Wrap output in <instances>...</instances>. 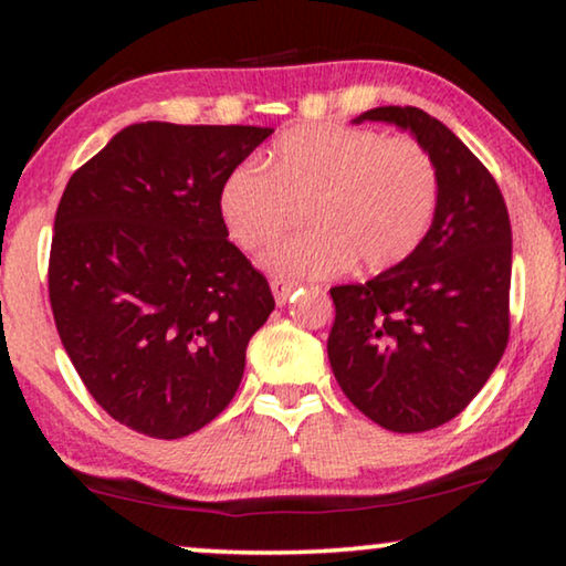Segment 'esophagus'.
Instances as JSON below:
<instances>
[{"mask_svg":"<svg viewBox=\"0 0 566 566\" xmlns=\"http://www.w3.org/2000/svg\"><path fill=\"white\" fill-rule=\"evenodd\" d=\"M270 289H273V296H275V304L283 306L285 301L291 298V293L298 289L296 281H283V277H275L273 283H270Z\"/></svg>","mask_w":566,"mask_h":566,"instance_id":"esophagus-1","label":"esophagus"}]
</instances>
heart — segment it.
Listing matches in <instances>:
<instances>
[{"label": "heart", "mask_w": 566, "mask_h": 566, "mask_svg": "<svg viewBox=\"0 0 566 566\" xmlns=\"http://www.w3.org/2000/svg\"><path fill=\"white\" fill-rule=\"evenodd\" d=\"M304 206L312 229L265 258L285 277H327L355 265L384 273L405 262L428 234L438 206L430 154L378 130L304 123L270 146L265 167L239 165L219 190L229 237L260 252Z\"/></svg>", "instance_id": "b5f03b06"}]
</instances>
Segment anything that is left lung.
Returning a JSON list of instances; mask_svg holds the SVG:
<instances>
[{"label": "left lung", "instance_id": "1", "mask_svg": "<svg viewBox=\"0 0 566 566\" xmlns=\"http://www.w3.org/2000/svg\"><path fill=\"white\" fill-rule=\"evenodd\" d=\"M363 120L417 138L436 165L438 206L401 265L329 291L327 355L363 415L391 432H424L463 412L505 353L513 231L490 169L438 118L386 105L353 123Z\"/></svg>", "mask_w": 566, "mask_h": 566}]
</instances>
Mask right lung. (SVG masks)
<instances>
[{
    "mask_svg": "<svg viewBox=\"0 0 566 566\" xmlns=\"http://www.w3.org/2000/svg\"><path fill=\"white\" fill-rule=\"evenodd\" d=\"M270 134L134 123L61 196L53 319L92 399L130 430L185 438L234 399L275 298L227 239L219 190Z\"/></svg>",
    "mask_w": 566,
    "mask_h": 566,
    "instance_id": "add662e5",
    "label": "right lung"
}]
</instances>
